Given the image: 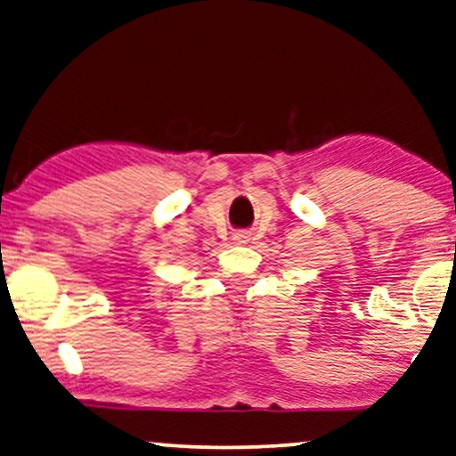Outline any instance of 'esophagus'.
<instances>
[{
  "instance_id": "1",
  "label": "esophagus",
  "mask_w": 456,
  "mask_h": 456,
  "mask_svg": "<svg viewBox=\"0 0 456 456\" xmlns=\"http://www.w3.org/2000/svg\"><path fill=\"white\" fill-rule=\"evenodd\" d=\"M232 239H234L236 245H242V242L249 240V236H247V232H236V234L232 236Z\"/></svg>"
}]
</instances>
